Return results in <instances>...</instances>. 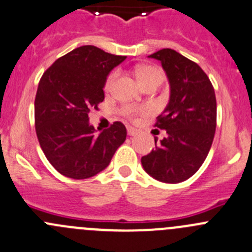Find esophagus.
Masks as SVG:
<instances>
[{"mask_svg":"<svg viewBox=\"0 0 252 252\" xmlns=\"http://www.w3.org/2000/svg\"><path fill=\"white\" fill-rule=\"evenodd\" d=\"M136 133H137V129L134 128V127H131V126L127 127V134H128V136H134Z\"/></svg>","mask_w":252,"mask_h":252,"instance_id":"obj_1","label":"esophagus"}]
</instances>
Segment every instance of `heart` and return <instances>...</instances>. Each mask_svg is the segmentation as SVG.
<instances>
[{"label":"heart","instance_id":"heart-1","mask_svg":"<svg viewBox=\"0 0 252 252\" xmlns=\"http://www.w3.org/2000/svg\"><path fill=\"white\" fill-rule=\"evenodd\" d=\"M116 76H118V74H116V72H114V73H111L110 76L108 77V79H106V82H105L106 89L111 88V86H113ZM136 76H137V79H138L139 84H141L143 88L144 87L149 86V84H159L161 81L160 71H159V69L154 66L138 67V68L136 69ZM146 111H148V109L147 108H136V106H131V105H126V106H124V108L120 109L121 115H123L124 118L129 119V120H132V119L136 118L138 114L146 113Z\"/></svg>","mask_w":252,"mask_h":252}]
</instances>
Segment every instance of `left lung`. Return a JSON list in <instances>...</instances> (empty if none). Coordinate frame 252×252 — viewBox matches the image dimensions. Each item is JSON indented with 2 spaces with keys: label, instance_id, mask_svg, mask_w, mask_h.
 <instances>
[{
  "label": "left lung",
  "instance_id": "obj_1",
  "mask_svg": "<svg viewBox=\"0 0 252 252\" xmlns=\"http://www.w3.org/2000/svg\"><path fill=\"white\" fill-rule=\"evenodd\" d=\"M161 62L170 83V100L154 126L166 137L142 157L143 169L161 183L188 180L207 158L217 126V100L210 78L196 62L173 49L149 55Z\"/></svg>",
  "mask_w": 252,
  "mask_h": 252
}]
</instances>
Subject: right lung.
Instances as JSON below:
<instances>
[{"instance_id": "obj_1", "label": "right lung", "mask_w": 252, "mask_h": 252, "mask_svg": "<svg viewBox=\"0 0 252 252\" xmlns=\"http://www.w3.org/2000/svg\"><path fill=\"white\" fill-rule=\"evenodd\" d=\"M126 56L84 45L57 59L39 82L34 103L35 131L45 157L62 175L88 179L106 168L125 142L120 121L101 133L89 125V113L104 100L109 72Z\"/></svg>"}]
</instances>
